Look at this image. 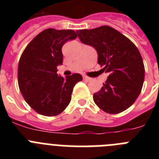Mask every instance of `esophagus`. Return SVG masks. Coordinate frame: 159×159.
Returning a JSON list of instances; mask_svg holds the SVG:
<instances>
[{
    "label": "esophagus",
    "mask_w": 159,
    "mask_h": 159,
    "mask_svg": "<svg viewBox=\"0 0 159 159\" xmlns=\"http://www.w3.org/2000/svg\"><path fill=\"white\" fill-rule=\"evenodd\" d=\"M83 78H84V80H86V81H90L91 80H92V79L90 78V77L87 76V75H84V76H83Z\"/></svg>",
    "instance_id": "1"
}]
</instances>
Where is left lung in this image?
<instances>
[{"label": "left lung", "mask_w": 159, "mask_h": 159, "mask_svg": "<svg viewBox=\"0 0 159 159\" xmlns=\"http://www.w3.org/2000/svg\"><path fill=\"white\" fill-rule=\"evenodd\" d=\"M76 33L82 43L96 50L98 64L109 73L102 88L94 94L95 104L109 114L127 110L139 95L144 82L145 68L139 49L107 25L77 30Z\"/></svg>", "instance_id": "8db88e82"}]
</instances>
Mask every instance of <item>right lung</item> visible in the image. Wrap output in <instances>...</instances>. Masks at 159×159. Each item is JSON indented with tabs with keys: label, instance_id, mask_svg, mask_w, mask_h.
<instances>
[{
	"label": "right lung",
	"instance_id": "1",
	"mask_svg": "<svg viewBox=\"0 0 159 159\" xmlns=\"http://www.w3.org/2000/svg\"><path fill=\"white\" fill-rule=\"evenodd\" d=\"M75 31L48 29L25 48L18 65V85L25 101L37 113L56 116L68 106L73 88L81 81L80 74L64 78L57 74L62 65V47L75 40Z\"/></svg>",
	"mask_w": 159,
	"mask_h": 159
}]
</instances>
